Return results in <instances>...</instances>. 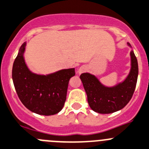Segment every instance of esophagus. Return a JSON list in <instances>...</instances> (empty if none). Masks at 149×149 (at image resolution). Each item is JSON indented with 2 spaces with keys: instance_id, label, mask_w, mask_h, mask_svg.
Masks as SVG:
<instances>
[{
  "instance_id": "esophagus-1",
  "label": "esophagus",
  "mask_w": 149,
  "mask_h": 149,
  "mask_svg": "<svg viewBox=\"0 0 149 149\" xmlns=\"http://www.w3.org/2000/svg\"><path fill=\"white\" fill-rule=\"evenodd\" d=\"M86 68L84 66H80V67L78 69V74H82V73H83L84 72H86Z\"/></svg>"
}]
</instances>
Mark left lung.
Wrapping results in <instances>:
<instances>
[{
	"label": "left lung",
	"instance_id": "left-lung-1",
	"mask_svg": "<svg viewBox=\"0 0 149 149\" xmlns=\"http://www.w3.org/2000/svg\"><path fill=\"white\" fill-rule=\"evenodd\" d=\"M127 45L132 49L131 68L128 75L121 83L113 86H107L88 72L80 75V80L87 94L88 102L93 111L102 114L114 113L124 108L131 100L137 84L138 64L131 45L128 42Z\"/></svg>",
	"mask_w": 149,
	"mask_h": 149
}]
</instances>
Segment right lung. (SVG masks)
<instances>
[{
	"instance_id": "1",
	"label": "right lung",
	"mask_w": 149,
	"mask_h": 149,
	"mask_svg": "<svg viewBox=\"0 0 149 149\" xmlns=\"http://www.w3.org/2000/svg\"><path fill=\"white\" fill-rule=\"evenodd\" d=\"M27 42L19 47L12 68V80L19 100L33 113L51 116L59 113L64 105L70 78L74 68L61 69L47 74L31 71L24 54Z\"/></svg>"
}]
</instances>
